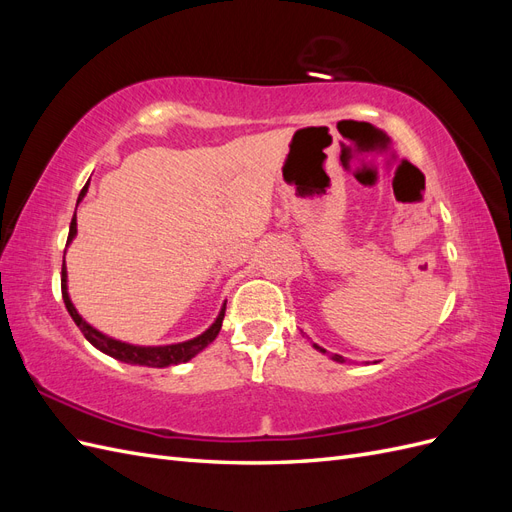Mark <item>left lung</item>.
I'll return each mask as SVG.
<instances>
[{
	"label": "left lung",
	"mask_w": 512,
	"mask_h": 512,
	"mask_svg": "<svg viewBox=\"0 0 512 512\" xmlns=\"http://www.w3.org/2000/svg\"><path fill=\"white\" fill-rule=\"evenodd\" d=\"M314 348H316L318 352H322V354H324V352H327V350H324V348H320V346H316V344H314ZM331 359H333V361H337V363H346V359H344V356H339V354H333V356H331Z\"/></svg>",
	"instance_id": "left-lung-1"
}]
</instances>
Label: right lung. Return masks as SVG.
I'll use <instances>...</instances> for the list:
<instances>
[{
	"label": "right lung",
	"mask_w": 512,
	"mask_h": 512,
	"mask_svg": "<svg viewBox=\"0 0 512 512\" xmlns=\"http://www.w3.org/2000/svg\"><path fill=\"white\" fill-rule=\"evenodd\" d=\"M87 192V185L81 190L79 200H83ZM76 237V215L70 222V232H68V243ZM68 273H66V260H64V267H61V297H64L66 309L68 314L72 316V320L76 322V327L81 329V333L85 335L87 342L91 346H96L100 352L113 356V359L121 361V363H130V365H145V367H168V365H179L190 361L192 356H196L200 350H205L215 337H218L220 329H222V320H224V312H226V305L220 309L218 318L211 324V327L200 333L194 339H188V342H181V344H170V346H132L126 342H119V339L113 337H106L104 333H100L98 329L91 327L87 324L79 312H76V307L72 305L70 297H68Z\"/></svg>",
	"instance_id": "1"
}]
</instances>
